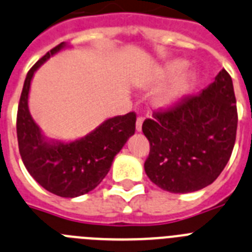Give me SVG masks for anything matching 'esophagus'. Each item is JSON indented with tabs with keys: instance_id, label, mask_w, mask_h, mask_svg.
I'll use <instances>...</instances> for the list:
<instances>
[{
	"instance_id": "1",
	"label": "esophagus",
	"mask_w": 252,
	"mask_h": 252,
	"mask_svg": "<svg viewBox=\"0 0 252 252\" xmlns=\"http://www.w3.org/2000/svg\"><path fill=\"white\" fill-rule=\"evenodd\" d=\"M143 122H144V118L143 117H138L137 118V124H135V128H137L138 131L142 130V124Z\"/></svg>"
}]
</instances>
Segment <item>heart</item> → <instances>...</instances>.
<instances>
[{
	"instance_id": "obj_1",
	"label": "heart",
	"mask_w": 252,
	"mask_h": 252,
	"mask_svg": "<svg viewBox=\"0 0 252 252\" xmlns=\"http://www.w3.org/2000/svg\"><path fill=\"white\" fill-rule=\"evenodd\" d=\"M185 64L181 63V61H177V63H172L171 65L165 67V71H164V76L167 78H171V76H174L177 72H180L181 70L183 69ZM188 84V76L187 75H183L181 76L180 79H177L173 84H172L171 87L168 89L165 90L162 95L159 96V101L162 104H167V103H171V101L176 100L177 98H180L181 94L185 92L186 87H187Z\"/></svg>"
}]
</instances>
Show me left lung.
<instances>
[{
    "mask_svg": "<svg viewBox=\"0 0 252 252\" xmlns=\"http://www.w3.org/2000/svg\"><path fill=\"white\" fill-rule=\"evenodd\" d=\"M142 130L151 144L144 169L154 185L172 193L211 185L227 164L236 140L237 108L230 74L222 69L201 94L154 112Z\"/></svg>",
    "mask_w": 252,
    "mask_h": 252,
    "instance_id": "8db88e82",
    "label": "left lung"
}]
</instances>
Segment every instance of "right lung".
<instances>
[{
  "instance_id": "1",
  "label": "right lung",
  "mask_w": 252,
  "mask_h": 252,
  "mask_svg": "<svg viewBox=\"0 0 252 252\" xmlns=\"http://www.w3.org/2000/svg\"><path fill=\"white\" fill-rule=\"evenodd\" d=\"M65 46L59 44L29 70L20 98L16 129L22 162L33 180L60 197H78L94 189L108 174L114 157L134 134L137 115L110 118L87 137L71 143H47L27 105L33 72Z\"/></svg>"
}]
</instances>
